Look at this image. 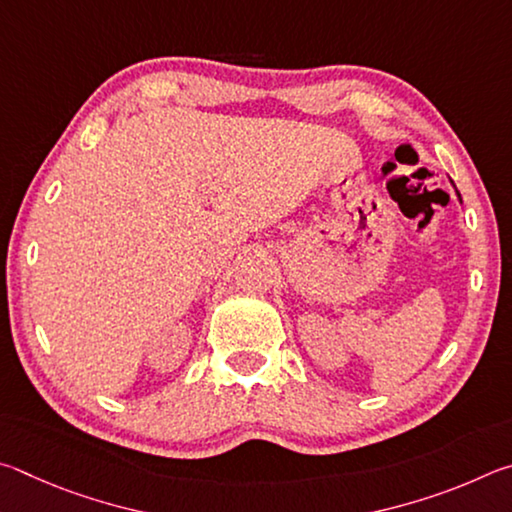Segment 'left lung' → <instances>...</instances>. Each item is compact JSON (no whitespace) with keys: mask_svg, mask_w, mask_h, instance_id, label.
I'll return each instance as SVG.
<instances>
[{"mask_svg":"<svg viewBox=\"0 0 512 512\" xmlns=\"http://www.w3.org/2000/svg\"><path fill=\"white\" fill-rule=\"evenodd\" d=\"M459 197H461V195H459Z\"/></svg>","mask_w":512,"mask_h":512,"instance_id":"obj_1","label":"left lung"}]
</instances>
